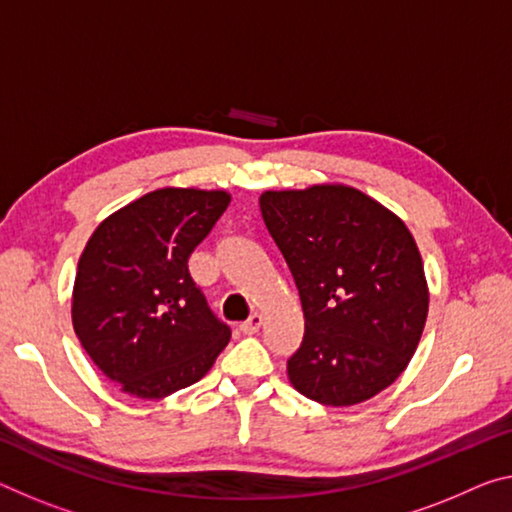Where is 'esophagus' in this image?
Returning a JSON list of instances; mask_svg holds the SVG:
<instances>
[{
    "label": "esophagus",
    "instance_id": "esophagus-1",
    "mask_svg": "<svg viewBox=\"0 0 512 512\" xmlns=\"http://www.w3.org/2000/svg\"><path fill=\"white\" fill-rule=\"evenodd\" d=\"M262 321H264V316L259 314V312H255V314H250L246 321L241 323V332H246V335H255V332L259 330V326H262Z\"/></svg>",
    "mask_w": 512,
    "mask_h": 512
}]
</instances>
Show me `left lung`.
Segmentation results:
<instances>
[{"label": "left lung", "mask_w": 512, "mask_h": 512, "mask_svg": "<svg viewBox=\"0 0 512 512\" xmlns=\"http://www.w3.org/2000/svg\"><path fill=\"white\" fill-rule=\"evenodd\" d=\"M259 207L305 316L303 342L287 360L291 385L332 408L383 392L415 355L428 314L408 227L342 184L266 191Z\"/></svg>", "instance_id": "obj_1"}]
</instances>
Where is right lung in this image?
<instances>
[{"label": "right lung", "mask_w": 512, "mask_h": 512, "mask_svg": "<svg viewBox=\"0 0 512 512\" xmlns=\"http://www.w3.org/2000/svg\"><path fill=\"white\" fill-rule=\"evenodd\" d=\"M230 205L225 191L159 189L109 216L88 239L72 326L104 376L161 399L212 369L232 330L209 307L189 257Z\"/></svg>", "instance_id": "1"}]
</instances>
